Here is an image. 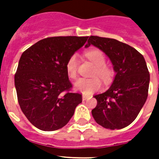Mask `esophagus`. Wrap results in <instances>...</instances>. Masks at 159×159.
I'll return each instance as SVG.
<instances>
[{"instance_id":"obj_1","label":"esophagus","mask_w":159,"mask_h":159,"mask_svg":"<svg viewBox=\"0 0 159 159\" xmlns=\"http://www.w3.org/2000/svg\"><path fill=\"white\" fill-rule=\"evenodd\" d=\"M83 100H87L88 99H91V96L88 95H85V94H83Z\"/></svg>"}]
</instances>
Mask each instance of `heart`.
<instances>
[{
    "label": "heart",
    "mask_w": 159,
    "mask_h": 159,
    "mask_svg": "<svg viewBox=\"0 0 159 159\" xmlns=\"http://www.w3.org/2000/svg\"><path fill=\"white\" fill-rule=\"evenodd\" d=\"M86 57L95 67L92 74V76L94 77L89 79H79L75 83V88L85 95H89L101 88L102 83L98 77H99L105 84H109L113 80L115 72L111 67L105 65L106 58L100 50H90L86 52ZM78 63V56L76 54L71 55L67 60L66 70L70 78L75 79L76 77Z\"/></svg>",
    "instance_id": "1"
}]
</instances>
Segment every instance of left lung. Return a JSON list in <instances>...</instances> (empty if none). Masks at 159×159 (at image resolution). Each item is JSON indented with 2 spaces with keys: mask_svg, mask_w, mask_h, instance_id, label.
<instances>
[{
  "mask_svg": "<svg viewBox=\"0 0 159 159\" xmlns=\"http://www.w3.org/2000/svg\"><path fill=\"white\" fill-rule=\"evenodd\" d=\"M91 44L107 56L116 73L109 89L94 96L97 105L92 116L104 128H124L136 119L148 96L150 73L145 59L135 48L115 39L91 36L85 47Z\"/></svg>",
  "mask_w": 159,
  "mask_h": 159,
  "instance_id": "left-lung-1",
  "label": "left lung"
}]
</instances>
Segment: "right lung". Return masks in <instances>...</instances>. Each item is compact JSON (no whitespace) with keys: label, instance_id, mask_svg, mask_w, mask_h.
<instances>
[{"label":"right lung","instance_id":"obj_1","mask_svg":"<svg viewBox=\"0 0 159 159\" xmlns=\"http://www.w3.org/2000/svg\"><path fill=\"white\" fill-rule=\"evenodd\" d=\"M88 38H45L22 53L15 74V87L20 109L36 128L44 131L62 128L82 102L80 94L70 92L72 85L66 64Z\"/></svg>","mask_w":159,"mask_h":159}]
</instances>
